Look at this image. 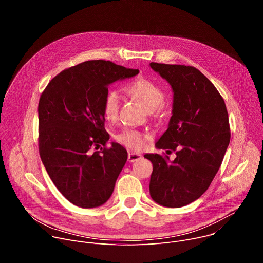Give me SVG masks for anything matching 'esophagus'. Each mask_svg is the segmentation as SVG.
Instances as JSON below:
<instances>
[{
  "mask_svg": "<svg viewBox=\"0 0 263 263\" xmlns=\"http://www.w3.org/2000/svg\"><path fill=\"white\" fill-rule=\"evenodd\" d=\"M141 155L139 154H136V153H129L128 154V161L129 162H134V161H137L139 159H141Z\"/></svg>",
  "mask_w": 263,
  "mask_h": 263,
  "instance_id": "1",
  "label": "esophagus"
}]
</instances>
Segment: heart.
<instances>
[{
	"instance_id": "heart-1",
	"label": "heart",
	"mask_w": 263,
	"mask_h": 263,
	"mask_svg": "<svg viewBox=\"0 0 263 263\" xmlns=\"http://www.w3.org/2000/svg\"><path fill=\"white\" fill-rule=\"evenodd\" d=\"M126 90L147 111L155 110L164 100L163 91L156 84L144 78H139L129 83L126 87ZM119 104L120 97L118 91L109 90L105 95L102 102V111L106 120H116L119 111ZM116 138L125 146L131 149H135V151L142 148L144 143V136L140 132L131 129L122 131L117 135Z\"/></svg>"
}]
</instances>
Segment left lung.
<instances>
[{
	"label": "left lung",
	"instance_id": "8db88e82",
	"mask_svg": "<svg viewBox=\"0 0 263 263\" xmlns=\"http://www.w3.org/2000/svg\"><path fill=\"white\" fill-rule=\"evenodd\" d=\"M173 90L167 130L155 143L176 158L145 154L153 163L149 195L159 205L179 208L198 200L215 177L230 142L228 112L215 86L194 66L151 62Z\"/></svg>",
	"mask_w": 263,
	"mask_h": 263
}]
</instances>
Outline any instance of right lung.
I'll list each match as a JSON object with an SVG mask.
<instances>
[{"label": "right lung", "instance_id": "1", "mask_svg": "<svg viewBox=\"0 0 263 263\" xmlns=\"http://www.w3.org/2000/svg\"><path fill=\"white\" fill-rule=\"evenodd\" d=\"M138 69L89 60L53 78L39 103L42 161L57 190L81 208L105 204L114 193L128 153L118 142L109 148L102 102L108 86L136 76Z\"/></svg>", "mask_w": 263, "mask_h": 263}]
</instances>
